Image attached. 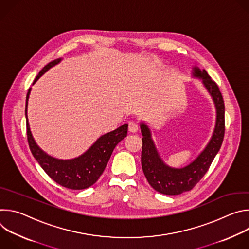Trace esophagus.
Returning a JSON list of instances; mask_svg holds the SVG:
<instances>
[{"label": "esophagus", "mask_w": 249, "mask_h": 249, "mask_svg": "<svg viewBox=\"0 0 249 249\" xmlns=\"http://www.w3.org/2000/svg\"><path fill=\"white\" fill-rule=\"evenodd\" d=\"M128 129H129V132H131V133H136V132L139 130V126H138V124L135 123V122H130Z\"/></svg>", "instance_id": "1"}]
</instances>
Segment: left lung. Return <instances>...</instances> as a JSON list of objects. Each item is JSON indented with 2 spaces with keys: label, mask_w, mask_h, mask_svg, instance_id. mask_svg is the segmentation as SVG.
I'll use <instances>...</instances> for the list:
<instances>
[{
  "label": "left lung",
  "mask_w": 249,
  "mask_h": 249,
  "mask_svg": "<svg viewBox=\"0 0 249 249\" xmlns=\"http://www.w3.org/2000/svg\"><path fill=\"white\" fill-rule=\"evenodd\" d=\"M193 77L200 78L203 85L214 100L217 119L213 136L204 151L188 165L173 168L166 165L160 159L152 139L149 127L142 122L143 149L141 162L144 174L150 185L158 192L165 195H178L191 190L208 171L213 160L221 149L225 135V103L218 85L211 79L206 70L193 68Z\"/></svg>",
  "instance_id": "obj_1"
}]
</instances>
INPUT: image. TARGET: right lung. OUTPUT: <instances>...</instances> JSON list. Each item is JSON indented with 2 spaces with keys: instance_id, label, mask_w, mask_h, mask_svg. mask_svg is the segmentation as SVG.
<instances>
[{
  "instance_id": "add662e5",
  "label": "right lung",
  "mask_w": 249,
  "mask_h": 249,
  "mask_svg": "<svg viewBox=\"0 0 249 249\" xmlns=\"http://www.w3.org/2000/svg\"><path fill=\"white\" fill-rule=\"evenodd\" d=\"M60 61L61 59H57L48 63L35 78L33 84L51 67L55 66ZM30 89H28L26 95L25 117L27 141L34 159L37 160L50 178L63 187L73 190H81L91 186L98 180L99 176L102 174L116 145L127 136L128 124H123L114 131L102 135L86 153L76 159L64 160L52 158L36 145L30 132L27 120V100Z\"/></svg>"
}]
</instances>
